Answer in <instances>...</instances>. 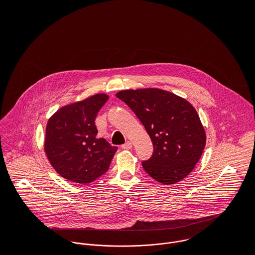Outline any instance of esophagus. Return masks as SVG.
<instances>
[{
	"label": "esophagus",
	"mask_w": 255,
	"mask_h": 255,
	"mask_svg": "<svg viewBox=\"0 0 255 255\" xmlns=\"http://www.w3.org/2000/svg\"><path fill=\"white\" fill-rule=\"evenodd\" d=\"M131 147H132V144H131V142H129V141H128V142H126L125 144L122 145L123 149H127V150H128V149H130Z\"/></svg>",
	"instance_id": "esophagus-1"
}]
</instances>
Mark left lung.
I'll list each match as a JSON object with an SVG mask.
<instances>
[{"mask_svg": "<svg viewBox=\"0 0 255 255\" xmlns=\"http://www.w3.org/2000/svg\"><path fill=\"white\" fill-rule=\"evenodd\" d=\"M116 96L133 111L153 142L152 156L141 163L146 173L164 184L184 179L199 161L206 143L192 105L157 88L123 90Z\"/></svg>", "mask_w": 255, "mask_h": 255, "instance_id": "obj_1", "label": "left lung"}]
</instances>
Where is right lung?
Returning a JSON list of instances; mask_svg holds the SVG:
<instances>
[{"mask_svg":"<svg viewBox=\"0 0 255 255\" xmlns=\"http://www.w3.org/2000/svg\"><path fill=\"white\" fill-rule=\"evenodd\" d=\"M108 101L96 94L63 107L48 121L45 152L56 172L68 181L89 183L105 174L118 149L97 138L95 119Z\"/></svg>","mask_w":255,"mask_h":255,"instance_id":"obj_1","label":"right lung"}]
</instances>
